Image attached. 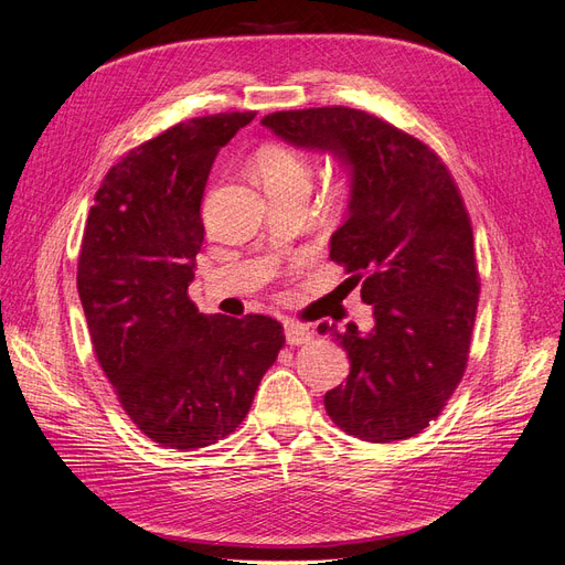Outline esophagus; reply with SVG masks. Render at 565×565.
<instances>
[{"instance_id": "obj_1", "label": "esophagus", "mask_w": 565, "mask_h": 565, "mask_svg": "<svg viewBox=\"0 0 565 565\" xmlns=\"http://www.w3.org/2000/svg\"><path fill=\"white\" fill-rule=\"evenodd\" d=\"M285 339L289 347H301V344H309L311 341V332L309 328H303L299 322H287L285 324Z\"/></svg>"}]
</instances>
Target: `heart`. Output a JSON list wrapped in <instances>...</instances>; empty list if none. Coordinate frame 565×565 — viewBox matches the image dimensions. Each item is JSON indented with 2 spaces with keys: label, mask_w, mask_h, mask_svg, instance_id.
Segmentation results:
<instances>
[{
  "label": "heart",
  "mask_w": 565,
  "mask_h": 565,
  "mask_svg": "<svg viewBox=\"0 0 565 565\" xmlns=\"http://www.w3.org/2000/svg\"><path fill=\"white\" fill-rule=\"evenodd\" d=\"M254 172L256 179L266 188V193H309L313 183V162L309 158V152L285 141H268L256 148Z\"/></svg>",
  "instance_id": "b5f03b06"
}]
</instances>
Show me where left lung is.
<instances>
[{
	"mask_svg": "<svg viewBox=\"0 0 565 565\" xmlns=\"http://www.w3.org/2000/svg\"><path fill=\"white\" fill-rule=\"evenodd\" d=\"M262 125L351 169L349 216L330 259L361 282L374 328L318 324L351 361L324 409L361 440L422 434L465 377L481 295L471 218L450 169L413 134L347 106L280 110Z\"/></svg>",
	"mask_w": 565,
	"mask_h": 565,
	"instance_id": "8db88e82",
	"label": "left lung"
}]
</instances>
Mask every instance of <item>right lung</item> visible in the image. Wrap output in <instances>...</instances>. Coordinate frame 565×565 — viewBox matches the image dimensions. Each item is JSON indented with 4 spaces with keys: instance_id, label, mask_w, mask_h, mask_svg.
Masks as SVG:
<instances>
[{
    "instance_id": "right-lung-1",
    "label": "right lung",
    "mask_w": 565,
    "mask_h": 565,
    "mask_svg": "<svg viewBox=\"0 0 565 565\" xmlns=\"http://www.w3.org/2000/svg\"><path fill=\"white\" fill-rule=\"evenodd\" d=\"M254 115L193 117L131 148L82 235L77 292L98 365L136 429L172 450L231 436L285 347L276 318L204 316L188 297L212 162Z\"/></svg>"
}]
</instances>
